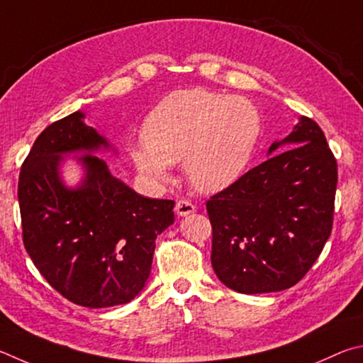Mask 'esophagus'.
Returning <instances> with one entry per match:
<instances>
[{"label": "esophagus", "mask_w": 363, "mask_h": 363, "mask_svg": "<svg viewBox=\"0 0 363 363\" xmlns=\"http://www.w3.org/2000/svg\"><path fill=\"white\" fill-rule=\"evenodd\" d=\"M194 211H196V207L193 202H189L186 199H180L175 206V213L178 215V217H188V215L194 213Z\"/></svg>", "instance_id": "obj_1"}]
</instances>
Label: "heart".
<instances>
[{
	"label": "heart",
	"mask_w": 363,
	"mask_h": 363,
	"mask_svg": "<svg viewBox=\"0 0 363 363\" xmlns=\"http://www.w3.org/2000/svg\"><path fill=\"white\" fill-rule=\"evenodd\" d=\"M259 135V114L249 100L206 89L167 95L142 130L145 146L132 150L142 174L169 180V165L183 162L191 185L204 193L220 191L245 170Z\"/></svg>",
	"instance_id": "obj_1"
}]
</instances>
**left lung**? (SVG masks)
I'll use <instances>...</instances> for the list:
<instances>
[{
  "label": "left lung",
  "instance_id": "obj_1",
  "mask_svg": "<svg viewBox=\"0 0 363 363\" xmlns=\"http://www.w3.org/2000/svg\"><path fill=\"white\" fill-rule=\"evenodd\" d=\"M268 155L207 201L215 274L245 295L300 282L333 226L338 165L317 123L301 116Z\"/></svg>",
  "mask_w": 363,
  "mask_h": 363
}]
</instances>
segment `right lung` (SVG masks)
Returning <instances> with one entry per match:
<instances>
[{
	"label": "right lung",
	"instance_id": "right-lung-1",
	"mask_svg": "<svg viewBox=\"0 0 363 363\" xmlns=\"http://www.w3.org/2000/svg\"><path fill=\"white\" fill-rule=\"evenodd\" d=\"M84 118L74 111L48 125L23 161L22 236L36 269L62 296L84 308H110L143 290L155 240L174 223L175 202L143 198L113 177L104 159L92 155L111 145ZM68 154L85 169L74 189L60 175Z\"/></svg>",
	"mask_w": 363,
	"mask_h": 363
}]
</instances>
